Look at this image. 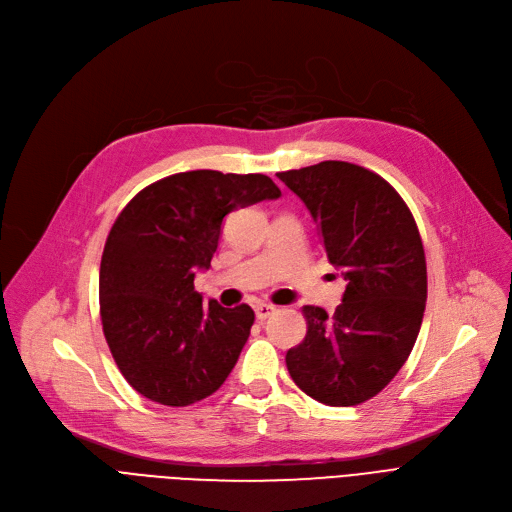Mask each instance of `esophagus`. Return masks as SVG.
Listing matches in <instances>:
<instances>
[{
    "instance_id": "esophagus-1",
    "label": "esophagus",
    "mask_w": 512,
    "mask_h": 512,
    "mask_svg": "<svg viewBox=\"0 0 512 512\" xmlns=\"http://www.w3.org/2000/svg\"><path fill=\"white\" fill-rule=\"evenodd\" d=\"M276 313V307L274 305H267V303H257L255 305V315L259 321H265L270 315Z\"/></svg>"
}]
</instances>
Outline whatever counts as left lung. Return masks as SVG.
<instances>
[{
	"label": "left lung",
	"instance_id": "1",
	"mask_svg": "<svg viewBox=\"0 0 512 512\" xmlns=\"http://www.w3.org/2000/svg\"><path fill=\"white\" fill-rule=\"evenodd\" d=\"M309 209L328 261L346 280L334 315L305 305L290 378L330 407L382 392L409 359L427 299L423 242L407 203L382 176L348 161L278 172Z\"/></svg>",
	"mask_w": 512,
	"mask_h": 512
}]
</instances>
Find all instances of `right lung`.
<instances>
[{
	"instance_id": "obj_1",
	"label": "right lung",
	"mask_w": 512,
	"mask_h": 512,
	"mask_svg": "<svg viewBox=\"0 0 512 512\" xmlns=\"http://www.w3.org/2000/svg\"><path fill=\"white\" fill-rule=\"evenodd\" d=\"M278 197L263 174L193 170L149 184L120 211L101 255L99 313L112 357L139 394L188 407L226 382L255 313L203 303L195 272L211 265L230 211Z\"/></svg>"
}]
</instances>
